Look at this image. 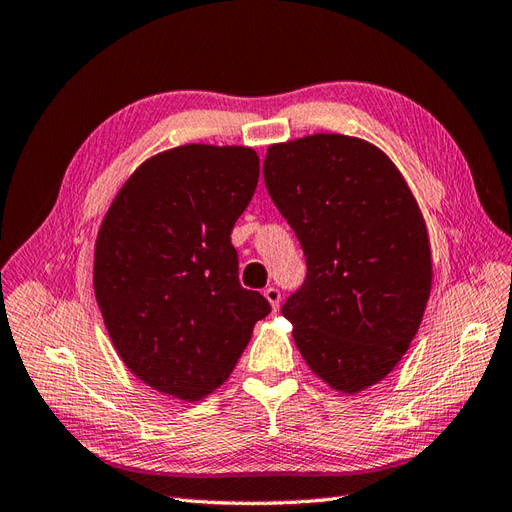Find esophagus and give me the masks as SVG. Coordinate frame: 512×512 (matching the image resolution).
Instances as JSON below:
<instances>
[{
	"mask_svg": "<svg viewBox=\"0 0 512 512\" xmlns=\"http://www.w3.org/2000/svg\"><path fill=\"white\" fill-rule=\"evenodd\" d=\"M264 296H266V300L270 303L272 311L277 313L279 305H281V292L277 290V287H268V290H264Z\"/></svg>",
	"mask_w": 512,
	"mask_h": 512,
	"instance_id": "34e87169",
	"label": "esophagus"
}]
</instances>
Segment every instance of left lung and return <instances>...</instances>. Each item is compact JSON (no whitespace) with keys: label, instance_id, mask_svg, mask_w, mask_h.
Returning a JSON list of instances; mask_svg holds the SVG:
<instances>
[{"label":"left lung","instance_id":"obj_1","mask_svg":"<svg viewBox=\"0 0 512 512\" xmlns=\"http://www.w3.org/2000/svg\"><path fill=\"white\" fill-rule=\"evenodd\" d=\"M270 199L307 257L283 305L311 372L359 393L396 368L432 287L426 220L389 157L361 138L313 134L270 144Z\"/></svg>","mask_w":512,"mask_h":512}]
</instances>
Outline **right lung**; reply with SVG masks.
Segmentation results:
<instances>
[{"mask_svg": "<svg viewBox=\"0 0 512 512\" xmlns=\"http://www.w3.org/2000/svg\"><path fill=\"white\" fill-rule=\"evenodd\" d=\"M257 181L251 147L183 144L142 162L101 222L103 324L129 372L166 396L199 402L218 389L270 313L240 285L231 244Z\"/></svg>", "mask_w": 512, "mask_h": 512, "instance_id": "right-lung-1", "label": "right lung"}]
</instances>
